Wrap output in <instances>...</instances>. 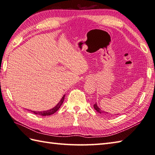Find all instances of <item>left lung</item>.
<instances>
[{
  "mask_svg": "<svg viewBox=\"0 0 155 155\" xmlns=\"http://www.w3.org/2000/svg\"><path fill=\"white\" fill-rule=\"evenodd\" d=\"M93 107H94V108H95V110L97 111V112H99V113H100V114H101V113H103V112H104V111H101V110H100V109L98 107L97 105V104H94Z\"/></svg>",
  "mask_w": 155,
  "mask_h": 155,
  "instance_id": "left-lung-1",
  "label": "left lung"
}]
</instances>
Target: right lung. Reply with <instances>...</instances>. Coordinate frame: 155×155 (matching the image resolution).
<instances>
[{
	"label": "right lung",
	"mask_w": 155,
	"mask_h": 155,
	"mask_svg": "<svg viewBox=\"0 0 155 155\" xmlns=\"http://www.w3.org/2000/svg\"><path fill=\"white\" fill-rule=\"evenodd\" d=\"M64 97L65 95H64L62 97V98L60 100V102L56 105V106H55L54 108L51 109L50 110L48 111H31V112H33V114H37V115H39V116H50V115H51L56 112L58 110H59V108L60 107V106L62 105V104H63L64 100Z\"/></svg>",
	"instance_id": "right-lung-1"
}]
</instances>
